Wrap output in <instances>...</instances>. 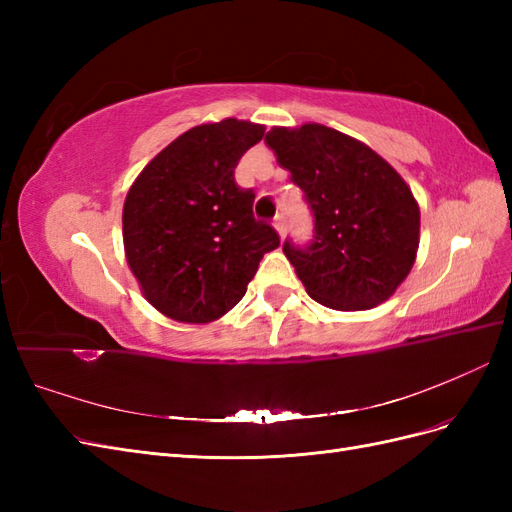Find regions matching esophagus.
I'll list each match as a JSON object with an SVG mask.
<instances>
[{
    "label": "esophagus",
    "instance_id": "1",
    "mask_svg": "<svg viewBox=\"0 0 512 512\" xmlns=\"http://www.w3.org/2000/svg\"><path fill=\"white\" fill-rule=\"evenodd\" d=\"M273 228H275V232H277V235H280V239H284V235H286V226H284V220H282V215H277V218H275V222H273Z\"/></svg>",
    "mask_w": 512,
    "mask_h": 512
}]
</instances>
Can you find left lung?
<instances>
[{
	"label": "left lung",
	"instance_id": "left-lung-1",
	"mask_svg": "<svg viewBox=\"0 0 512 512\" xmlns=\"http://www.w3.org/2000/svg\"><path fill=\"white\" fill-rule=\"evenodd\" d=\"M277 164L305 192L316 235L284 254L309 297L337 312H361L406 280L421 239V211L397 170L356 138L322 126H275L265 136Z\"/></svg>",
	"mask_w": 512,
	"mask_h": 512
}]
</instances>
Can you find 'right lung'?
Instances as JSON below:
<instances>
[{
  "label": "right lung",
  "instance_id": "obj_1",
  "mask_svg": "<svg viewBox=\"0 0 512 512\" xmlns=\"http://www.w3.org/2000/svg\"><path fill=\"white\" fill-rule=\"evenodd\" d=\"M265 126L228 117L177 136L130 185L123 203V250L143 297L166 318L205 324L235 307L280 245L254 220V192L235 168Z\"/></svg>",
  "mask_w": 512,
  "mask_h": 512
}]
</instances>
